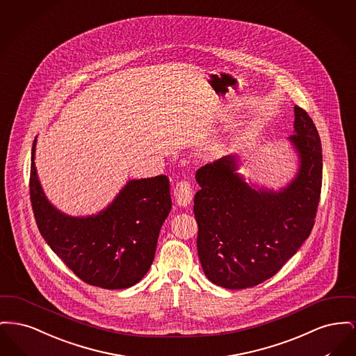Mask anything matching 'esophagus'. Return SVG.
Returning a JSON list of instances; mask_svg holds the SVG:
<instances>
[{
	"label": "esophagus",
	"instance_id": "34e87169",
	"mask_svg": "<svg viewBox=\"0 0 356 356\" xmlns=\"http://www.w3.org/2000/svg\"><path fill=\"white\" fill-rule=\"evenodd\" d=\"M174 197L177 200V204L182 207L190 205L193 198V190L187 181H181L174 187Z\"/></svg>",
	"mask_w": 356,
	"mask_h": 356
}]
</instances>
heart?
<instances>
[{"mask_svg":"<svg viewBox=\"0 0 356 356\" xmlns=\"http://www.w3.org/2000/svg\"><path fill=\"white\" fill-rule=\"evenodd\" d=\"M224 143H222V142H217V143H214V145L211 146L210 152H211L213 155H220V154H222V152H224Z\"/></svg>","mask_w":356,"mask_h":356,"instance_id":"obj_1","label":"heart"}]
</instances>
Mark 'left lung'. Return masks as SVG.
<instances>
[{"instance_id":"8db88e82","label":"left lung","mask_w":356,"mask_h":356,"mask_svg":"<svg viewBox=\"0 0 356 356\" xmlns=\"http://www.w3.org/2000/svg\"><path fill=\"white\" fill-rule=\"evenodd\" d=\"M295 134L288 139L299 171L280 191L254 188L238 172L236 155L195 172L197 249L204 273L216 285L243 289L275 276L304 243L318 211L323 154L316 126L295 106Z\"/></svg>"}]
</instances>
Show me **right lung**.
Listing matches in <instances>:
<instances>
[{
  "instance_id": "1",
  "label": "right lung",
  "mask_w": 356,
  "mask_h": 356,
  "mask_svg": "<svg viewBox=\"0 0 356 356\" xmlns=\"http://www.w3.org/2000/svg\"><path fill=\"white\" fill-rule=\"evenodd\" d=\"M36 139L29 191L42 238L80 280L104 289L135 285L150 269L162 224L171 210L169 178L132 179L113 204L88 217H71L52 205L38 178Z\"/></svg>"
}]
</instances>
